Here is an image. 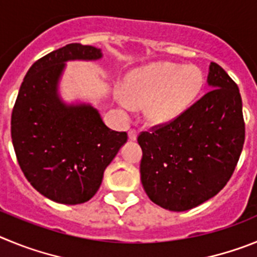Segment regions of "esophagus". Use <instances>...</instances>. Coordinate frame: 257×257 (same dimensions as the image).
Wrapping results in <instances>:
<instances>
[{
  "label": "esophagus",
  "instance_id": "esophagus-1",
  "mask_svg": "<svg viewBox=\"0 0 257 257\" xmlns=\"http://www.w3.org/2000/svg\"><path fill=\"white\" fill-rule=\"evenodd\" d=\"M136 138H138V134H136L135 130L128 131V140H131V142H135Z\"/></svg>",
  "mask_w": 257,
  "mask_h": 257
}]
</instances>
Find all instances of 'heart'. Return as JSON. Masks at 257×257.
I'll return each instance as SVG.
<instances>
[{"label":"heart","instance_id":"obj_1","mask_svg":"<svg viewBox=\"0 0 257 257\" xmlns=\"http://www.w3.org/2000/svg\"><path fill=\"white\" fill-rule=\"evenodd\" d=\"M126 92L115 99L126 110L144 106L147 121L163 126L174 122L190 108L203 87V74L194 65L154 63L133 70L124 79Z\"/></svg>","mask_w":257,"mask_h":257}]
</instances>
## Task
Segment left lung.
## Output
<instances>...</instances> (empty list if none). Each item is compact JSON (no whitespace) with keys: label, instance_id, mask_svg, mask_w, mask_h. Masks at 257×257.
Listing matches in <instances>:
<instances>
[{"label":"left lung","instance_id":"obj_1","mask_svg":"<svg viewBox=\"0 0 257 257\" xmlns=\"http://www.w3.org/2000/svg\"><path fill=\"white\" fill-rule=\"evenodd\" d=\"M212 90L174 122L142 133L140 175L152 202L170 211L202 205L225 187L244 143L238 86L216 63L208 68Z\"/></svg>","mask_w":257,"mask_h":257}]
</instances>
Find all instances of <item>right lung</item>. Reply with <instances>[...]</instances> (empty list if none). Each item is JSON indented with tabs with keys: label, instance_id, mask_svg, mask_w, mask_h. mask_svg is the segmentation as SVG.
Here are the masks:
<instances>
[{
	"label": "right lung",
	"instance_id": "right-lung-1",
	"mask_svg": "<svg viewBox=\"0 0 257 257\" xmlns=\"http://www.w3.org/2000/svg\"><path fill=\"white\" fill-rule=\"evenodd\" d=\"M100 49L69 44L29 68L11 114V139L27 180L56 203L79 205L95 196L103 175L127 142L105 126L87 103L67 104L59 95L65 63L99 60Z\"/></svg>",
	"mask_w": 257,
	"mask_h": 257
}]
</instances>
